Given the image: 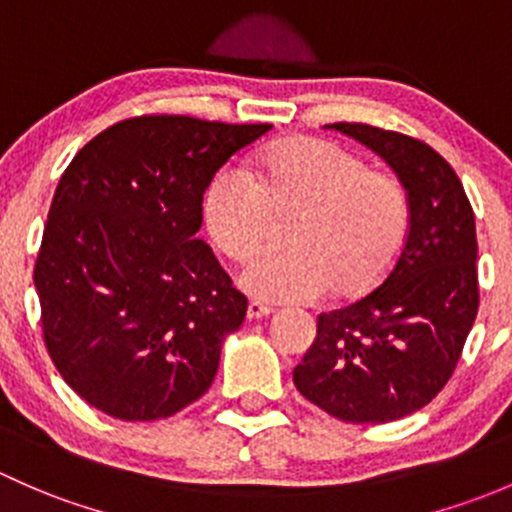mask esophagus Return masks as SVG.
Listing matches in <instances>:
<instances>
[{"label":"esophagus","instance_id":"1","mask_svg":"<svg viewBox=\"0 0 512 512\" xmlns=\"http://www.w3.org/2000/svg\"><path fill=\"white\" fill-rule=\"evenodd\" d=\"M273 313L271 305L261 303V300H251L249 308H246V318L249 320H261V318H268V315Z\"/></svg>","mask_w":512,"mask_h":512}]
</instances>
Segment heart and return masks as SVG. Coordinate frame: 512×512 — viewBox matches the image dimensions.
<instances>
[{
	"instance_id": "1",
	"label": "heart",
	"mask_w": 512,
	"mask_h": 512,
	"mask_svg": "<svg viewBox=\"0 0 512 512\" xmlns=\"http://www.w3.org/2000/svg\"><path fill=\"white\" fill-rule=\"evenodd\" d=\"M286 251L251 258L239 281L268 303H313L328 291L360 295L402 254L409 197L397 177L328 140L295 138L258 160L256 177L221 167L204 194V224L231 258L251 256L273 219L292 217Z\"/></svg>"
}]
</instances>
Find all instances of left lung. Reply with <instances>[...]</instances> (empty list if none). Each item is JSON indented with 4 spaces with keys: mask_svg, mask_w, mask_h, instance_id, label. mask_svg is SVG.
I'll return each mask as SVG.
<instances>
[{
    "mask_svg": "<svg viewBox=\"0 0 512 512\" xmlns=\"http://www.w3.org/2000/svg\"><path fill=\"white\" fill-rule=\"evenodd\" d=\"M377 152L404 184L409 234L389 276L347 308L318 315L293 370L308 402L350 424H384L426 407L449 382L478 313L476 221L463 184L426 142L333 123Z\"/></svg>",
    "mask_w": 512,
    "mask_h": 512,
    "instance_id": "left-lung-1",
    "label": "left lung"
}]
</instances>
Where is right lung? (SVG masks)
Listing matches in <instances>:
<instances>
[{"instance_id": "add662e5", "label": "right lung", "mask_w": 512, "mask_h": 512, "mask_svg": "<svg viewBox=\"0 0 512 512\" xmlns=\"http://www.w3.org/2000/svg\"><path fill=\"white\" fill-rule=\"evenodd\" d=\"M268 130L138 115L76 152L51 202L34 286L46 350L83 402L155 421L212 387L221 342L249 300L197 239L202 199L219 167Z\"/></svg>"}]
</instances>
